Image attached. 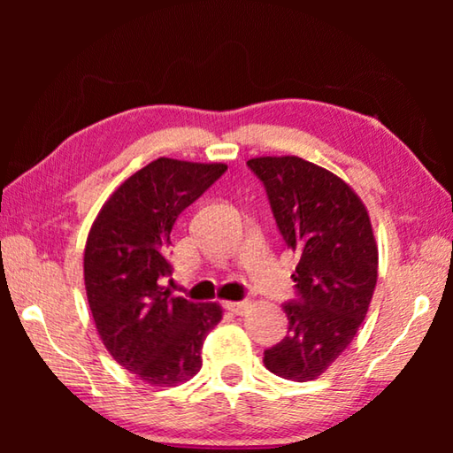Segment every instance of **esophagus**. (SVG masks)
I'll return each instance as SVG.
<instances>
[{
  "label": "esophagus",
  "instance_id": "esophagus-1",
  "mask_svg": "<svg viewBox=\"0 0 453 453\" xmlns=\"http://www.w3.org/2000/svg\"><path fill=\"white\" fill-rule=\"evenodd\" d=\"M250 302L248 300H242V302H226V308L232 311V313H245V310L250 308Z\"/></svg>",
  "mask_w": 453,
  "mask_h": 453
}]
</instances>
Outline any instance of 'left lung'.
I'll return each mask as SVG.
<instances>
[{
  "instance_id": "1",
  "label": "left lung",
  "mask_w": 453,
  "mask_h": 453,
  "mask_svg": "<svg viewBox=\"0 0 453 453\" xmlns=\"http://www.w3.org/2000/svg\"><path fill=\"white\" fill-rule=\"evenodd\" d=\"M264 181L288 248L300 262L291 278L300 300L283 305L288 335L264 351L272 373L318 380L354 340L378 281L370 213L346 181L297 156L248 162Z\"/></svg>"
}]
</instances>
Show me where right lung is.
I'll list each match as a JSON object with an SVG mask.
<instances>
[{"mask_svg": "<svg viewBox=\"0 0 453 453\" xmlns=\"http://www.w3.org/2000/svg\"><path fill=\"white\" fill-rule=\"evenodd\" d=\"M226 170L159 157L113 191L88 234L83 281L97 334L110 356L150 386L194 378L205 335L224 316L219 303L173 297L164 281L175 219Z\"/></svg>", "mask_w": 453, "mask_h": 453, "instance_id": "right-lung-1", "label": "right lung"}]
</instances>
